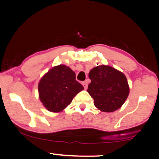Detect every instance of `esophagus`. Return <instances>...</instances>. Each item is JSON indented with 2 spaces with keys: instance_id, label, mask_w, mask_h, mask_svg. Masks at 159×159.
<instances>
[{
  "instance_id": "1",
  "label": "esophagus",
  "mask_w": 159,
  "mask_h": 159,
  "mask_svg": "<svg viewBox=\"0 0 159 159\" xmlns=\"http://www.w3.org/2000/svg\"><path fill=\"white\" fill-rule=\"evenodd\" d=\"M87 83H88V82H87V81H84L83 83H82V84H83L84 87V89H85V90H86V89L87 88Z\"/></svg>"
}]
</instances>
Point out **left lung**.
<instances>
[{"label":"left lung","mask_w":159,"mask_h":159,"mask_svg":"<svg viewBox=\"0 0 159 159\" xmlns=\"http://www.w3.org/2000/svg\"><path fill=\"white\" fill-rule=\"evenodd\" d=\"M91 83L87 92L94 99V105L102 112H114L122 107L129 94L127 78L112 66L101 65L90 71Z\"/></svg>","instance_id":"obj_1"}]
</instances>
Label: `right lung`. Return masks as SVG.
Returning a JSON list of instances; mask_svg holds the SVG:
<instances>
[{"label":"right lung","mask_w":159,"mask_h":159,"mask_svg":"<svg viewBox=\"0 0 159 159\" xmlns=\"http://www.w3.org/2000/svg\"><path fill=\"white\" fill-rule=\"evenodd\" d=\"M84 87L75 80L74 71L61 64L52 67L41 78L38 84L39 98L47 110L63 111Z\"/></svg>","instance_id":"right-lung-1"}]
</instances>
